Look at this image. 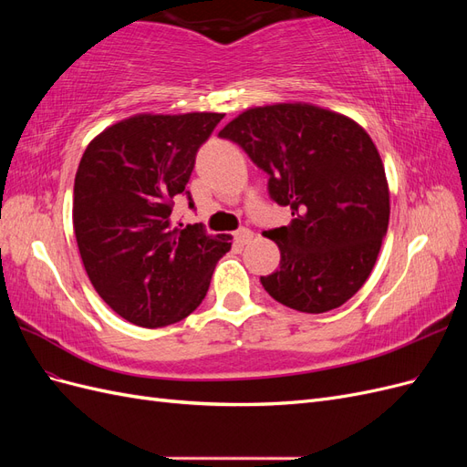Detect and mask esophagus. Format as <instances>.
Here are the masks:
<instances>
[{"label": "esophagus", "mask_w": 467, "mask_h": 467, "mask_svg": "<svg viewBox=\"0 0 467 467\" xmlns=\"http://www.w3.org/2000/svg\"><path fill=\"white\" fill-rule=\"evenodd\" d=\"M234 239H235L237 245H245V244H249L251 239H253V232L247 230V228H239V230L234 234Z\"/></svg>", "instance_id": "34e87169"}]
</instances>
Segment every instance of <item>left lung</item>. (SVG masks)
<instances>
[{
  "mask_svg": "<svg viewBox=\"0 0 467 467\" xmlns=\"http://www.w3.org/2000/svg\"><path fill=\"white\" fill-rule=\"evenodd\" d=\"M268 175V194L292 222L265 232L280 249L261 276L280 304L323 314L355 296L376 265L389 222L384 163L362 126L307 103L249 109L223 126Z\"/></svg>",
  "mask_w": 467,
  "mask_h": 467,
  "instance_id": "8db88e82",
  "label": "left lung"
}]
</instances>
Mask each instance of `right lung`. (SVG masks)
Masks as SVG:
<instances>
[{
  "mask_svg": "<svg viewBox=\"0 0 467 467\" xmlns=\"http://www.w3.org/2000/svg\"><path fill=\"white\" fill-rule=\"evenodd\" d=\"M220 112L136 115L109 126L83 151L74 182V232L93 288L140 327H163L201 306L230 235L202 223L173 228L196 151Z\"/></svg>",
  "mask_w": 467,
  "mask_h": 467,
  "instance_id": "obj_1",
  "label": "right lung"
}]
</instances>
